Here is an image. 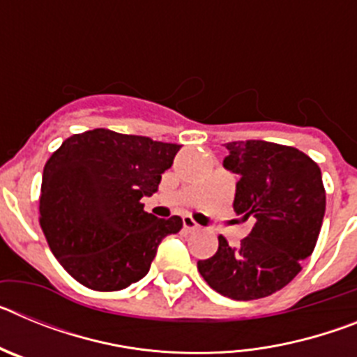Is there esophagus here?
<instances>
[{
	"label": "esophagus",
	"mask_w": 357,
	"mask_h": 357,
	"mask_svg": "<svg viewBox=\"0 0 357 357\" xmlns=\"http://www.w3.org/2000/svg\"><path fill=\"white\" fill-rule=\"evenodd\" d=\"M182 223H184V229L185 230H198V229H200V225H198V223L195 222V220L191 216H184V218H182Z\"/></svg>",
	"instance_id": "1"
}]
</instances>
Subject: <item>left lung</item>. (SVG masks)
<instances>
[{
	"mask_svg": "<svg viewBox=\"0 0 357 357\" xmlns=\"http://www.w3.org/2000/svg\"><path fill=\"white\" fill-rule=\"evenodd\" d=\"M223 168L236 173L234 211L252 230L238 247L218 238L198 272L220 295L254 301L289 284L313 254L326 214L318 164L304 151L268 141H232Z\"/></svg>",
	"mask_w": 357,
	"mask_h": 357,
	"instance_id": "left-lung-1",
	"label": "left lung"
}]
</instances>
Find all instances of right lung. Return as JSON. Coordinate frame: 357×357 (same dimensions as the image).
Segmentation results:
<instances>
[{"label": "right lung", "mask_w": 357, "mask_h": 357, "mask_svg": "<svg viewBox=\"0 0 357 357\" xmlns=\"http://www.w3.org/2000/svg\"><path fill=\"white\" fill-rule=\"evenodd\" d=\"M181 144L94 128L75 134L43 172L40 227L56 261L80 284L118 291L143 279L166 236L182 229L146 213Z\"/></svg>", "instance_id": "add662e5"}]
</instances>
